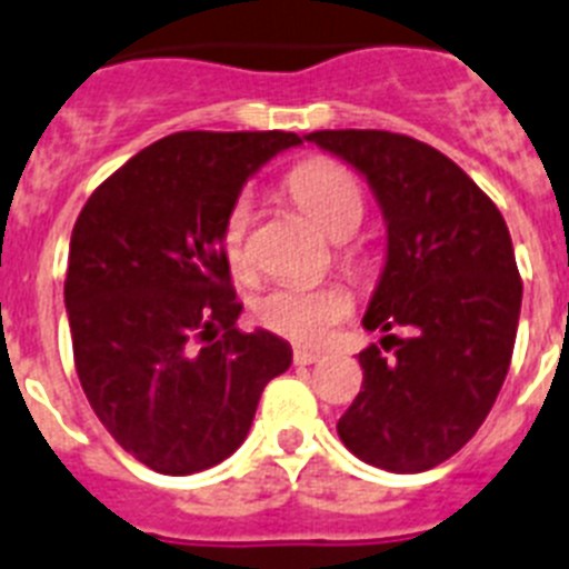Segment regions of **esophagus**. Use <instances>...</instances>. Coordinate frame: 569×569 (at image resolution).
<instances>
[{
  "instance_id": "obj_1",
  "label": "esophagus",
  "mask_w": 569,
  "mask_h": 569,
  "mask_svg": "<svg viewBox=\"0 0 569 569\" xmlns=\"http://www.w3.org/2000/svg\"><path fill=\"white\" fill-rule=\"evenodd\" d=\"M295 365H316V362H321V353H316V350H295Z\"/></svg>"
}]
</instances>
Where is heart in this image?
I'll use <instances>...</instances> for the list:
<instances>
[{
  "mask_svg": "<svg viewBox=\"0 0 569 569\" xmlns=\"http://www.w3.org/2000/svg\"><path fill=\"white\" fill-rule=\"evenodd\" d=\"M289 196L298 201L307 216L325 230L332 242H345L359 230L365 219V196L359 180L350 169L336 160H307L300 163L289 180ZM253 198L248 192L230 204L221 224V251L230 271L239 277L253 269ZM350 269H359L362 260L357 253H345ZM350 292L345 286H274L253 303V316L262 327L298 345H321L330 339L332 327L350 316Z\"/></svg>",
  "mask_w": 569,
  "mask_h": 569,
  "instance_id": "b5f03b06",
  "label": "heart"
}]
</instances>
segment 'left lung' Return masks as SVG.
Wrapping results in <instances>:
<instances>
[{"label": "left lung", "instance_id": "obj_1", "mask_svg": "<svg viewBox=\"0 0 569 569\" xmlns=\"http://www.w3.org/2000/svg\"><path fill=\"white\" fill-rule=\"evenodd\" d=\"M309 142L368 180L389 251L359 353L362 391L336 429L357 459L420 473L477 436L509 373L523 283L493 201L438 149L391 131H312Z\"/></svg>", "mask_w": 569, "mask_h": 569}]
</instances>
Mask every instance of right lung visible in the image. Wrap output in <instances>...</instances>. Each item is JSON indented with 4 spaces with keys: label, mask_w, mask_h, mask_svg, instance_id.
I'll use <instances>...</instances> for the list:
<instances>
[{
    "label": "right lung",
    "mask_w": 569,
    "mask_h": 569,
    "mask_svg": "<svg viewBox=\"0 0 569 569\" xmlns=\"http://www.w3.org/2000/svg\"><path fill=\"white\" fill-rule=\"evenodd\" d=\"M286 131H180L133 154L78 216L63 283L72 353L92 412L166 477L237 452L289 341L242 332L221 224Z\"/></svg>",
    "instance_id": "obj_1"
}]
</instances>
